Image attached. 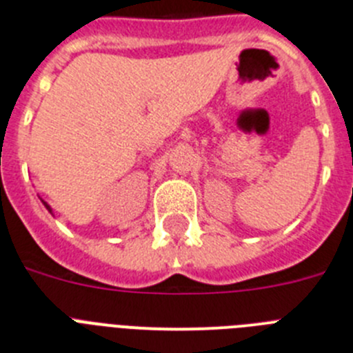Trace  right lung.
<instances>
[{"label": "right lung", "mask_w": 353, "mask_h": 353, "mask_svg": "<svg viewBox=\"0 0 353 353\" xmlns=\"http://www.w3.org/2000/svg\"><path fill=\"white\" fill-rule=\"evenodd\" d=\"M42 202H43V200H42ZM43 205H46V208H47V211H49V212H52V209H50V205L47 204V202H43Z\"/></svg>", "instance_id": "right-lung-1"}]
</instances>
